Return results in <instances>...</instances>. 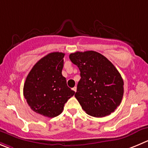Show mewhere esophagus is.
Here are the masks:
<instances>
[{
  "mask_svg": "<svg viewBox=\"0 0 148 148\" xmlns=\"http://www.w3.org/2000/svg\"><path fill=\"white\" fill-rule=\"evenodd\" d=\"M73 90L75 92V91H76V90H77V88H76V87L75 86V87H74V88H73Z\"/></svg>",
  "mask_w": 148,
  "mask_h": 148,
  "instance_id": "obj_1",
  "label": "esophagus"
}]
</instances>
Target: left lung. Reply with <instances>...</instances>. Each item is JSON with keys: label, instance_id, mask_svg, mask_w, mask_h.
<instances>
[{"label": "left lung", "instance_id": "left-lung-1", "mask_svg": "<svg viewBox=\"0 0 148 148\" xmlns=\"http://www.w3.org/2000/svg\"><path fill=\"white\" fill-rule=\"evenodd\" d=\"M69 57L81 72L75 97L82 109L97 118L114 112L123 95V81L115 66L94 51H77Z\"/></svg>", "mask_w": 148, "mask_h": 148}]
</instances>
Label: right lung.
<instances>
[{
    "label": "right lung",
    "mask_w": 148,
    "mask_h": 148,
    "mask_svg": "<svg viewBox=\"0 0 148 148\" xmlns=\"http://www.w3.org/2000/svg\"><path fill=\"white\" fill-rule=\"evenodd\" d=\"M64 54L52 52L40 59L25 80L23 94L34 112L49 118L61 114L75 91L67 85L62 74Z\"/></svg>",
    "instance_id": "1"
}]
</instances>
